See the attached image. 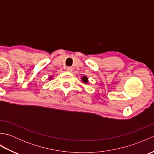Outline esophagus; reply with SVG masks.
Instances as JSON below:
<instances>
[{
	"mask_svg": "<svg viewBox=\"0 0 154 154\" xmlns=\"http://www.w3.org/2000/svg\"><path fill=\"white\" fill-rule=\"evenodd\" d=\"M67 71H69V72H72V71H73V68H72L71 67H67Z\"/></svg>",
	"mask_w": 154,
	"mask_h": 154,
	"instance_id": "esophagus-1",
	"label": "esophagus"
}]
</instances>
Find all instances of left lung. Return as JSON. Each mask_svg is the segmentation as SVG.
<instances>
[{
    "label": "left lung",
    "mask_w": 154,
    "mask_h": 154,
    "mask_svg": "<svg viewBox=\"0 0 154 154\" xmlns=\"http://www.w3.org/2000/svg\"><path fill=\"white\" fill-rule=\"evenodd\" d=\"M81 81H82L84 83L87 84L88 83V78H87V77L83 76V77H81Z\"/></svg>",
    "instance_id": "obj_1"
}]
</instances>
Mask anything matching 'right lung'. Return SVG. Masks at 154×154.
<instances>
[{
    "label": "right lung",
    "instance_id": "1",
    "mask_svg": "<svg viewBox=\"0 0 154 154\" xmlns=\"http://www.w3.org/2000/svg\"><path fill=\"white\" fill-rule=\"evenodd\" d=\"M51 77H50V79H51Z\"/></svg>",
    "mask_w": 154,
    "mask_h": 154
}]
</instances>
